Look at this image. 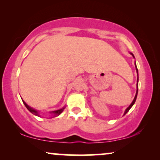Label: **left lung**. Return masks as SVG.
Wrapping results in <instances>:
<instances>
[{"mask_svg":"<svg viewBox=\"0 0 160 160\" xmlns=\"http://www.w3.org/2000/svg\"><path fill=\"white\" fill-rule=\"evenodd\" d=\"M130 54H131L132 55V56H133V58H135V56H134V55L132 54V53L130 52ZM135 68H136V72H137V74H138V79H137V91H136V94H135V98H134L133 101L132 102V103L130 104V105H129V107L127 108L126 110H125V111H124V113H123V116H124V115L126 114L127 112H128L129 110H130V108H131L132 107L133 105H134V104H135V101H136V99H137V96H138V70L137 66H136V63H135Z\"/></svg>","mask_w":160,"mask_h":160,"instance_id":"8db88e82","label":"left lung"}]
</instances>
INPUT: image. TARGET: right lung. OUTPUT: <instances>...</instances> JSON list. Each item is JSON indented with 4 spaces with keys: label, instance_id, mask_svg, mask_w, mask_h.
I'll return each mask as SVG.
<instances>
[{
    "label": "right lung",
    "instance_id": "add662e5",
    "mask_svg": "<svg viewBox=\"0 0 160 160\" xmlns=\"http://www.w3.org/2000/svg\"><path fill=\"white\" fill-rule=\"evenodd\" d=\"M22 102H23V103H24V105H25V107H26V108L28 110H29L30 112H31V113H33V115H35V116H39V117H40V115H39V112L38 111V110H35V109H33V108H32L31 107H30L29 105H28L26 103H25V102L23 101L22 100ZM65 106L64 107H63L62 108H61V109H59V110H53V111H50V112H50V113L51 114V116H52V117H56V116H58L59 115H60L61 112H62L63 111V110L65 109Z\"/></svg>",
    "mask_w": 160,
    "mask_h": 160
}]
</instances>
